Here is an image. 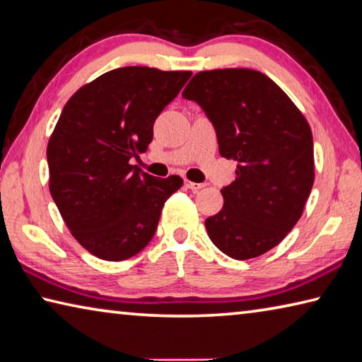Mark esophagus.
Returning a JSON list of instances; mask_svg holds the SVG:
<instances>
[{
	"mask_svg": "<svg viewBox=\"0 0 362 362\" xmlns=\"http://www.w3.org/2000/svg\"><path fill=\"white\" fill-rule=\"evenodd\" d=\"M185 186L187 189H191V191H200V189L204 187V185H200V182H192V181H189V180L185 181Z\"/></svg>",
	"mask_w": 362,
	"mask_h": 362,
	"instance_id": "obj_1",
	"label": "esophagus"
}]
</instances>
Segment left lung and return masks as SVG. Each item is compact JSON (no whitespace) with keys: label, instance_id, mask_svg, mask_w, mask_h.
<instances>
[{"label":"left lung","instance_id":"left-lung-1","mask_svg":"<svg viewBox=\"0 0 362 362\" xmlns=\"http://www.w3.org/2000/svg\"><path fill=\"white\" fill-rule=\"evenodd\" d=\"M216 130L219 154L238 165L221 189L223 210L205 221L211 242L232 259L270 251L293 230L315 181L307 119L267 76L248 68L200 71L182 92Z\"/></svg>","mask_w":362,"mask_h":362}]
</instances>
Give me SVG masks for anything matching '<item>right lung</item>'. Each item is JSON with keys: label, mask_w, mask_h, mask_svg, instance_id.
<instances>
[{"label": "right lung", "mask_w": 362, "mask_h": 362, "mask_svg": "<svg viewBox=\"0 0 362 362\" xmlns=\"http://www.w3.org/2000/svg\"><path fill=\"white\" fill-rule=\"evenodd\" d=\"M191 71L125 66L101 74L66 101L47 144L49 189L81 246L105 261L138 255L154 237L180 176L130 165L146 152L158 114Z\"/></svg>", "instance_id": "right-lung-1"}]
</instances>
